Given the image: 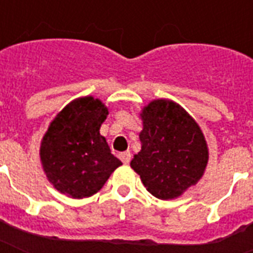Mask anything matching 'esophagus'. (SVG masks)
Wrapping results in <instances>:
<instances>
[{"label": "esophagus", "mask_w": 253, "mask_h": 253, "mask_svg": "<svg viewBox=\"0 0 253 253\" xmlns=\"http://www.w3.org/2000/svg\"><path fill=\"white\" fill-rule=\"evenodd\" d=\"M119 159H121V160H122V163H125V164H128L131 160V152L130 151L121 152V154H119Z\"/></svg>", "instance_id": "1"}]
</instances>
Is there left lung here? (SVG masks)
I'll use <instances>...</instances> for the list:
<instances>
[{
	"label": "left lung",
	"instance_id": "obj_1",
	"mask_svg": "<svg viewBox=\"0 0 253 253\" xmlns=\"http://www.w3.org/2000/svg\"><path fill=\"white\" fill-rule=\"evenodd\" d=\"M142 119V150L131 160V168L152 196L176 198L197 184L208 166L204 134L180 105L167 99L148 103Z\"/></svg>",
	"mask_w": 253,
	"mask_h": 253
}]
</instances>
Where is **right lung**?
<instances>
[{
	"label": "right lung",
	"mask_w": 253,
	"mask_h": 253,
	"mask_svg": "<svg viewBox=\"0 0 253 253\" xmlns=\"http://www.w3.org/2000/svg\"><path fill=\"white\" fill-rule=\"evenodd\" d=\"M107 114L99 99H75L57 114L43 136V169L49 182L65 196H93L122 166L99 134Z\"/></svg>",
	"instance_id": "right-lung-1"
}]
</instances>
